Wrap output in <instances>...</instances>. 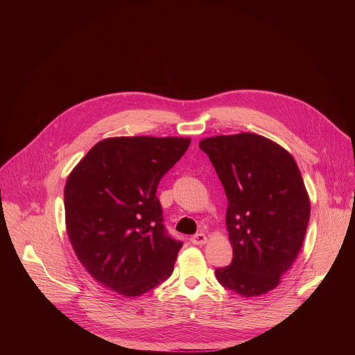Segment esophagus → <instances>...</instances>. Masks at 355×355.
Listing matches in <instances>:
<instances>
[{
	"mask_svg": "<svg viewBox=\"0 0 355 355\" xmlns=\"http://www.w3.org/2000/svg\"><path fill=\"white\" fill-rule=\"evenodd\" d=\"M191 243L195 245H200V244H205L207 243V236L204 233H196L191 237Z\"/></svg>",
	"mask_w": 355,
	"mask_h": 355,
	"instance_id": "1",
	"label": "esophagus"
}]
</instances>
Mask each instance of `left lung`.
Here are the masks:
<instances>
[{
  "instance_id": "obj_1",
  "label": "left lung",
  "mask_w": 355,
  "mask_h": 355,
  "mask_svg": "<svg viewBox=\"0 0 355 355\" xmlns=\"http://www.w3.org/2000/svg\"><path fill=\"white\" fill-rule=\"evenodd\" d=\"M227 196L230 266L216 268L220 285L241 296L274 289L305 239L311 202L300 171L285 148L254 135L216 136L199 143Z\"/></svg>"
}]
</instances>
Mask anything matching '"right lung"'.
Masks as SVG:
<instances>
[{
  "label": "right lung",
  "instance_id": "1",
  "mask_svg": "<svg viewBox=\"0 0 355 355\" xmlns=\"http://www.w3.org/2000/svg\"><path fill=\"white\" fill-rule=\"evenodd\" d=\"M185 137H111L96 143L64 189L69 239L99 284L139 296L166 281L182 241L168 234L156 196L184 156Z\"/></svg>",
  "mask_w": 355,
  "mask_h": 355
}]
</instances>
